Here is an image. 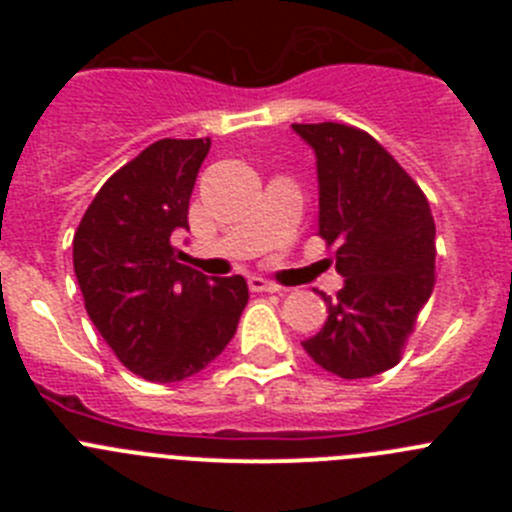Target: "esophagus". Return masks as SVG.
Segmentation results:
<instances>
[{"label": "esophagus", "mask_w": 512, "mask_h": 512, "mask_svg": "<svg viewBox=\"0 0 512 512\" xmlns=\"http://www.w3.org/2000/svg\"><path fill=\"white\" fill-rule=\"evenodd\" d=\"M248 289H251V292H282V287H279V284H271L261 277L248 279Z\"/></svg>", "instance_id": "esophagus-1"}]
</instances>
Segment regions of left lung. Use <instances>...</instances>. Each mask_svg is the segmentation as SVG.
Listing matches in <instances>:
<instances>
[{"mask_svg":"<svg viewBox=\"0 0 512 512\" xmlns=\"http://www.w3.org/2000/svg\"><path fill=\"white\" fill-rule=\"evenodd\" d=\"M292 130L318 158V233L336 246V271L346 279L336 300L320 292L328 320L302 348L336 377H374L400 361L436 284L431 205L364 130L341 122Z\"/></svg>","mask_w":512,"mask_h":512,"instance_id":"1","label":"left lung"}]
</instances>
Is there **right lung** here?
<instances>
[{
	"instance_id": "1",
	"label": "right lung",
	"mask_w": 512,
	"mask_h": 512,
	"mask_svg": "<svg viewBox=\"0 0 512 512\" xmlns=\"http://www.w3.org/2000/svg\"><path fill=\"white\" fill-rule=\"evenodd\" d=\"M210 138L156 140L104 182L74 233L84 307L107 346L148 382H182L223 354L248 302L243 277L179 264L189 197Z\"/></svg>"
}]
</instances>
